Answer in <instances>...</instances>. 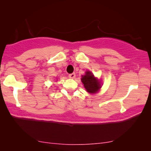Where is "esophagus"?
Masks as SVG:
<instances>
[{"label": "esophagus", "instance_id": "obj_1", "mask_svg": "<svg viewBox=\"0 0 151 151\" xmlns=\"http://www.w3.org/2000/svg\"><path fill=\"white\" fill-rule=\"evenodd\" d=\"M76 77V74L75 73H72V74H69V77L71 78V79H74Z\"/></svg>", "mask_w": 151, "mask_h": 151}]
</instances>
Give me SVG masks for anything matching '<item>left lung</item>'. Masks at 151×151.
<instances>
[{"mask_svg":"<svg viewBox=\"0 0 151 151\" xmlns=\"http://www.w3.org/2000/svg\"><path fill=\"white\" fill-rule=\"evenodd\" d=\"M81 81L84 84V88L89 93H96L101 88L99 81L90 72H86V74L82 76Z\"/></svg>","mask_w":151,"mask_h":151,"instance_id":"left-lung-1","label":"left lung"}]
</instances>
